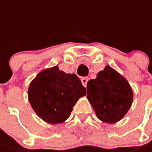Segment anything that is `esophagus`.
I'll use <instances>...</instances> for the list:
<instances>
[{
  "label": "esophagus",
  "mask_w": 152,
  "mask_h": 152,
  "mask_svg": "<svg viewBox=\"0 0 152 152\" xmlns=\"http://www.w3.org/2000/svg\"><path fill=\"white\" fill-rule=\"evenodd\" d=\"M88 81V77H83V78L81 79V82H82V84H83L84 87L87 86Z\"/></svg>",
  "instance_id": "34e87169"
}]
</instances>
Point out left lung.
I'll return each instance as SVG.
<instances>
[{"label":"left lung","instance_id":"1","mask_svg":"<svg viewBox=\"0 0 152 152\" xmlns=\"http://www.w3.org/2000/svg\"><path fill=\"white\" fill-rule=\"evenodd\" d=\"M87 98L102 122L115 124L124 117L133 102V91L126 79L107 65L87 84Z\"/></svg>","mask_w":152,"mask_h":152}]
</instances>
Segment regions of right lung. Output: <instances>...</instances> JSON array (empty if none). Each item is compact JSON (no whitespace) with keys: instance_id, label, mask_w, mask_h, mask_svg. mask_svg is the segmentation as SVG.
<instances>
[{"instance_id":"add662e5","label":"right lung","mask_w":152,"mask_h":152,"mask_svg":"<svg viewBox=\"0 0 152 152\" xmlns=\"http://www.w3.org/2000/svg\"><path fill=\"white\" fill-rule=\"evenodd\" d=\"M86 88L75 74L65 73L58 66L46 68L30 83L28 96L32 109L44 121L57 124L70 115Z\"/></svg>"}]
</instances>
